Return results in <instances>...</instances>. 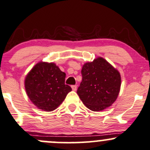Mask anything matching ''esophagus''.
<instances>
[{
    "label": "esophagus",
    "instance_id": "34e87169",
    "mask_svg": "<svg viewBox=\"0 0 150 150\" xmlns=\"http://www.w3.org/2000/svg\"><path fill=\"white\" fill-rule=\"evenodd\" d=\"M71 88L72 89V90H74V91L77 90V85H72Z\"/></svg>",
    "mask_w": 150,
    "mask_h": 150
}]
</instances>
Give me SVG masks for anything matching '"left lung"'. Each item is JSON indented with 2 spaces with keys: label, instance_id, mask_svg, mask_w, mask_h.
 Wrapping results in <instances>:
<instances>
[{
  "label": "left lung",
  "instance_id": "1",
  "mask_svg": "<svg viewBox=\"0 0 150 150\" xmlns=\"http://www.w3.org/2000/svg\"><path fill=\"white\" fill-rule=\"evenodd\" d=\"M81 73L83 79L77 93L88 109L102 111L115 103L120 90L121 76L111 64L99 57L84 64Z\"/></svg>",
  "mask_w": 150,
  "mask_h": 150
}]
</instances>
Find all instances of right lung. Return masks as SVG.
Returning a JSON list of instances; mask_svg holds the SVG:
<instances>
[{
	"instance_id": "obj_1",
	"label": "right lung",
	"mask_w": 150,
	"mask_h": 150,
	"mask_svg": "<svg viewBox=\"0 0 150 150\" xmlns=\"http://www.w3.org/2000/svg\"><path fill=\"white\" fill-rule=\"evenodd\" d=\"M65 73L53 62H39L25 79V88L29 99L38 109L55 110L72 90L65 85Z\"/></svg>"
}]
</instances>
